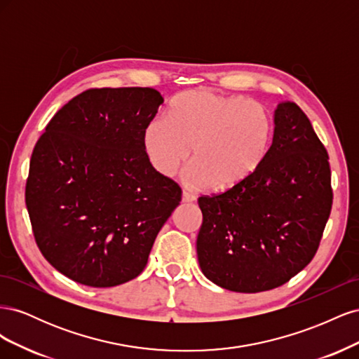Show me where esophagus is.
Segmentation results:
<instances>
[{
  "label": "esophagus",
  "instance_id": "esophagus-1",
  "mask_svg": "<svg viewBox=\"0 0 359 359\" xmlns=\"http://www.w3.org/2000/svg\"><path fill=\"white\" fill-rule=\"evenodd\" d=\"M181 199H182V202H184V203H190V202H194V199H196V198H194L191 193H189V191L184 190V191H182V198H181Z\"/></svg>",
  "mask_w": 359,
  "mask_h": 359
}]
</instances>
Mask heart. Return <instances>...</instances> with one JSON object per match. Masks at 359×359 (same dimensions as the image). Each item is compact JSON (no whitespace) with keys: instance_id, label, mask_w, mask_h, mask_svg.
<instances>
[{"instance_id":"heart-1","label":"heart","mask_w":359,"mask_h":359,"mask_svg":"<svg viewBox=\"0 0 359 359\" xmlns=\"http://www.w3.org/2000/svg\"><path fill=\"white\" fill-rule=\"evenodd\" d=\"M273 140V119L265 107L241 95L189 90L169 103L168 118L145 127L144 145L153 168L172 177L194 163L189 182L224 191L252 178L265 161Z\"/></svg>"}]
</instances>
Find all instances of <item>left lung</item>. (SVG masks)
<instances>
[{
  "instance_id": "obj_1",
  "label": "left lung",
  "mask_w": 359,
  "mask_h": 359,
  "mask_svg": "<svg viewBox=\"0 0 359 359\" xmlns=\"http://www.w3.org/2000/svg\"><path fill=\"white\" fill-rule=\"evenodd\" d=\"M328 153L293 102L274 112L269 153L241 186L198 199V260L223 289L256 293L285 285L316 255L332 206Z\"/></svg>"
}]
</instances>
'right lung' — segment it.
Here are the masks:
<instances>
[{
  "label": "right lung",
  "instance_id": "add662e5",
  "mask_svg": "<svg viewBox=\"0 0 359 359\" xmlns=\"http://www.w3.org/2000/svg\"><path fill=\"white\" fill-rule=\"evenodd\" d=\"M157 90L93 88L64 104L32 151L25 203L41 255L91 287L136 278L181 189L153 168L147 124Z\"/></svg>",
  "mask_w": 359,
  "mask_h": 359
}]
</instances>
